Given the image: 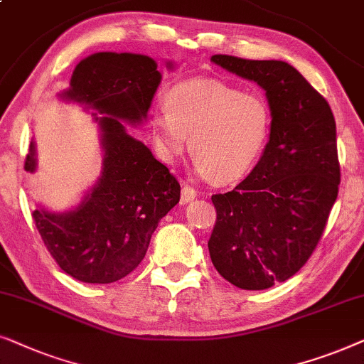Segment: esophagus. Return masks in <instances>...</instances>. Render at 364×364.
I'll list each match as a JSON object with an SVG mask.
<instances>
[{
	"instance_id": "esophagus-1",
	"label": "esophagus",
	"mask_w": 364,
	"mask_h": 364,
	"mask_svg": "<svg viewBox=\"0 0 364 364\" xmlns=\"http://www.w3.org/2000/svg\"><path fill=\"white\" fill-rule=\"evenodd\" d=\"M196 196H197L196 188L188 186V183H183V186H182V203H187V202L193 200Z\"/></svg>"
}]
</instances>
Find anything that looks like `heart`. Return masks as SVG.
Here are the masks:
<instances>
[{
    "instance_id": "heart-1",
    "label": "heart",
    "mask_w": 364,
    "mask_h": 364,
    "mask_svg": "<svg viewBox=\"0 0 364 364\" xmlns=\"http://www.w3.org/2000/svg\"><path fill=\"white\" fill-rule=\"evenodd\" d=\"M272 111L260 94L220 81L178 84L154 116V134L166 161L188 151L197 173L217 182L247 176L270 136Z\"/></svg>"
}]
</instances>
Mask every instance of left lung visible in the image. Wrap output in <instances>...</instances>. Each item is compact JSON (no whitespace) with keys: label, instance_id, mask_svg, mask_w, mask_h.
Here are the masks:
<instances>
[{"label":"left lung","instance_id":"8db88e82","mask_svg":"<svg viewBox=\"0 0 364 364\" xmlns=\"http://www.w3.org/2000/svg\"><path fill=\"white\" fill-rule=\"evenodd\" d=\"M212 61L265 89L272 129L245 181L212 196L217 218L208 252L232 285L267 290L300 272L325 232L341 177L335 117L288 63L227 54Z\"/></svg>","mask_w":364,"mask_h":364}]
</instances>
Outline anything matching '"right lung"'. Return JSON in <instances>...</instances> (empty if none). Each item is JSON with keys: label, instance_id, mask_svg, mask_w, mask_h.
I'll use <instances>...</instances> for the list:
<instances>
[{"label": "right lung", "instance_id": "add662e5", "mask_svg": "<svg viewBox=\"0 0 364 364\" xmlns=\"http://www.w3.org/2000/svg\"><path fill=\"white\" fill-rule=\"evenodd\" d=\"M161 73L142 54L97 53L74 69L64 97L101 114L104 171L92 191L73 212L56 215L34 210L44 247L63 272L84 283H112L144 260L159 220L181 200V186L142 142L129 136L121 119L147 116ZM34 144L24 159L33 172Z\"/></svg>", "mask_w": 364, "mask_h": 364}]
</instances>
